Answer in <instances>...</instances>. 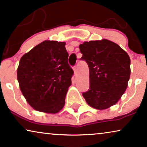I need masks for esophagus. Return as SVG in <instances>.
I'll return each mask as SVG.
<instances>
[{"label":"esophagus","instance_id":"1","mask_svg":"<svg viewBox=\"0 0 147 147\" xmlns=\"http://www.w3.org/2000/svg\"><path fill=\"white\" fill-rule=\"evenodd\" d=\"M73 69H74V74H75V75L76 74H77V66L76 65H74L73 67Z\"/></svg>","mask_w":147,"mask_h":147}]
</instances>
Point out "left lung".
I'll return each instance as SVG.
<instances>
[{"label": "left lung", "mask_w": 147, "mask_h": 147, "mask_svg": "<svg viewBox=\"0 0 147 147\" xmlns=\"http://www.w3.org/2000/svg\"><path fill=\"white\" fill-rule=\"evenodd\" d=\"M82 60L88 63L90 88L82 95L91 107L104 110L120 100L128 86L130 59L119 45L107 39L80 45Z\"/></svg>", "instance_id": "left-lung-1"}]
</instances>
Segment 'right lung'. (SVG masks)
<instances>
[{"mask_svg": "<svg viewBox=\"0 0 147 147\" xmlns=\"http://www.w3.org/2000/svg\"><path fill=\"white\" fill-rule=\"evenodd\" d=\"M65 42L44 41L21 58L17 69L20 89L29 105L55 114L65 104L74 71L68 64Z\"/></svg>", "mask_w": 147, "mask_h": 147, "instance_id": "obj_1", "label": "right lung"}]
</instances>
